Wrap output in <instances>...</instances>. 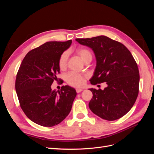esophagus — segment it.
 I'll return each instance as SVG.
<instances>
[{
  "mask_svg": "<svg viewBox=\"0 0 154 154\" xmlns=\"http://www.w3.org/2000/svg\"><path fill=\"white\" fill-rule=\"evenodd\" d=\"M76 91L77 93H80V92H82L83 91V89H82V88H76Z\"/></svg>",
  "mask_w": 154,
  "mask_h": 154,
  "instance_id": "obj_1",
  "label": "esophagus"
}]
</instances>
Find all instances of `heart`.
<instances>
[{
    "mask_svg": "<svg viewBox=\"0 0 154 154\" xmlns=\"http://www.w3.org/2000/svg\"><path fill=\"white\" fill-rule=\"evenodd\" d=\"M76 53L79 56L83 62H86L92 58V54L91 51L86 48H78ZM68 61V54L65 52L60 57L58 60V66L60 69H64L67 67ZM85 76L76 72H70L66 76V82L74 87H82L85 83Z\"/></svg>",
    "mask_w": 154,
    "mask_h": 154,
    "instance_id": "1",
    "label": "heart"
}]
</instances>
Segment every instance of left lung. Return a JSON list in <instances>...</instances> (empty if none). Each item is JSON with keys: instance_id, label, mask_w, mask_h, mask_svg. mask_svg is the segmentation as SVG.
Returning a JSON list of instances; mask_svg holds the SVG:
<instances>
[{"instance_id": "obj_1", "label": "left lung", "mask_w": 154, "mask_h": 154, "mask_svg": "<svg viewBox=\"0 0 154 154\" xmlns=\"http://www.w3.org/2000/svg\"><path fill=\"white\" fill-rule=\"evenodd\" d=\"M76 40L95 54L91 84H107L104 90L89 88L93 94L88 103L91 110L108 121L123 117L132 109L139 93V69L131 53L123 44L103 35Z\"/></svg>"}]
</instances>
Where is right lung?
<instances>
[{
	"label": "right lung",
	"mask_w": 154,
	"mask_h": 154,
	"mask_svg": "<svg viewBox=\"0 0 154 154\" xmlns=\"http://www.w3.org/2000/svg\"><path fill=\"white\" fill-rule=\"evenodd\" d=\"M72 40L48 42L27 53L18 69L15 89L21 109L32 122L46 127L61 123L71 110L76 90L51 89L60 73L58 60Z\"/></svg>",
	"instance_id": "obj_1"
}]
</instances>
